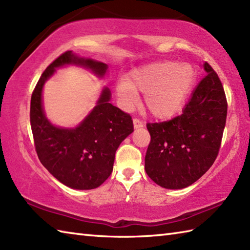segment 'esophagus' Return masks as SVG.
<instances>
[{
  "label": "esophagus",
  "instance_id": "1",
  "mask_svg": "<svg viewBox=\"0 0 250 250\" xmlns=\"http://www.w3.org/2000/svg\"><path fill=\"white\" fill-rule=\"evenodd\" d=\"M133 125H134V128L137 129V128H143L144 126V122L141 121L140 119H133Z\"/></svg>",
  "mask_w": 250,
  "mask_h": 250
}]
</instances>
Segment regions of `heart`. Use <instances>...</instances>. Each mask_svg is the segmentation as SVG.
<instances>
[{
  "mask_svg": "<svg viewBox=\"0 0 250 250\" xmlns=\"http://www.w3.org/2000/svg\"><path fill=\"white\" fill-rule=\"evenodd\" d=\"M195 82V70L187 63L163 61L132 70L117 86V93L126 107L133 106L141 91L145 105L158 119H169L182 109Z\"/></svg>",
  "mask_w": 250,
  "mask_h": 250,
  "instance_id": "heart-1",
  "label": "heart"
}]
</instances>
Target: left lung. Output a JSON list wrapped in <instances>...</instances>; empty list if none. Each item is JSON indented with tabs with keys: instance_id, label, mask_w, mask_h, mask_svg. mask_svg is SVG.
Segmentation results:
<instances>
[{
	"instance_id": "8db88e82",
	"label": "left lung",
	"mask_w": 250,
	"mask_h": 250,
	"mask_svg": "<svg viewBox=\"0 0 250 250\" xmlns=\"http://www.w3.org/2000/svg\"><path fill=\"white\" fill-rule=\"evenodd\" d=\"M203 67L207 75L196 86L182 115L147 124L151 140L145 171L163 188L183 189L192 185L218 156L228 104L217 73L207 62Z\"/></svg>"
}]
</instances>
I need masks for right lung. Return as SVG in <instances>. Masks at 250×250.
<instances>
[{
	"mask_svg": "<svg viewBox=\"0 0 250 250\" xmlns=\"http://www.w3.org/2000/svg\"><path fill=\"white\" fill-rule=\"evenodd\" d=\"M75 64L102 78L107 64L79 57L68 50L42 74L31 97L30 122L37 156L48 172L72 189L90 190L102 185L113 172L115 153L133 132L131 116L109 103L110 90L104 88L94 108L76 128H60L45 116L42 101L44 83L56 68Z\"/></svg>",
	"mask_w": 250,
	"mask_h": 250,
	"instance_id": "1",
	"label": "right lung"
}]
</instances>
